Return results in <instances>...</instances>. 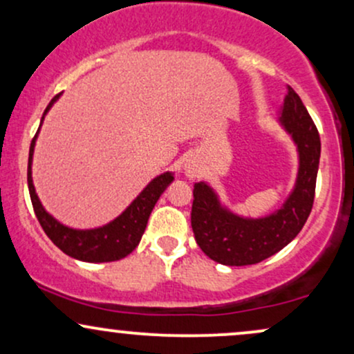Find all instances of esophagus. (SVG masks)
<instances>
[{
  "instance_id": "esophagus-1",
  "label": "esophagus",
  "mask_w": 354,
  "mask_h": 354,
  "mask_svg": "<svg viewBox=\"0 0 354 354\" xmlns=\"http://www.w3.org/2000/svg\"><path fill=\"white\" fill-rule=\"evenodd\" d=\"M186 173H188V176H189V178L198 176V169L194 168L193 165H188V166H186Z\"/></svg>"
}]
</instances>
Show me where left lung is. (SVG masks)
I'll use <instances>...</instances> for the list:
<instances>
[{
	"label": "left lung",
	"mask_w": 354,
	"mask_h": 354,
	"mask_svg": "<svg viewBox=\"0 0 354 354\" xmlns=\"http://www.w3.org/2000/svg\"><path fill=\"white\" fill-rule=\"evenodd\" d=\"M281 123L291 133L299 151L296 188L283 208L261 219L234 216L219 206L216 194L205 183H194L191 228L203 253L228 266L256 265L283 250L310 216L315 201L321 141L316 124L301 98L288 86Z\"/></svg>",
	"instance_id": "obj_1"
}]
</instances>
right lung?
Listing matches in <instances>:
<instances>
[{"instance_id": "obj_1", "label": "right lung", "mask_w": 354, "mask_h": 354, "mask_svg": "<svg viewBox=\"0 0 354 354\" xmlns=\"http://www.w3.org/2000/svg\"><path fill=\"white\" fill-rule=\"evenodd\" d=\"M59 95L50 101L44 115L51 104L58 100ZM38 135V133H36ZM36 135L31 141L30 146V160H28V189H30L31 203H33V209L36 218H38L39 225L48 234V238L59 248L63 253H66L71 258L81 259V261L88 263H108L116 261V259L124 258L131 253L135 248L140 245V239L143 236L146 223H148L149 214L160 200L161 193L166 189V186L171 183L174 178L171 173H165L161 176L154 178L148 186L143 189V193L136 198L128 209L124 211L121 216H118L115 221L109 225L103 226L98 230H88L78 231L66 228V226L59 225L55 218H51L46 211L43 209L41 203L35 193L33 180H31V158H33L35 140Z\"/></svg>"}]
</instances>
